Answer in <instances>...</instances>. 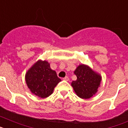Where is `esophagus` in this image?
<instances>
[{
  "label": "esophagus",
  "instance_id": "esophagus-1",
  "mask_svg": "<svg viewBox=\"0 0 128 128\" xmlns=\"http://www.w3.org/2000/svg\"><path fill=\"white\" fill-rule=\"evenodd\" d=\"M63 80H67V81H68V80H69V77H68V76H66V77H64V78H63Z\"/></svg>",
  "mask_w": 128,
  "mask_h": 128
}]
</instances>
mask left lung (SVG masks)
Listing matches in <instances>:
<instances>
[{"instance_id":"obj_1","label":"left lung","mask_w":128,"mask_h":128,"mask_svg":"<svg viewBox=\"0 0 128 128\" xmlns=\"http://www.w3.org/2000/svg\"><path fill=\"white\" fill-rule=\"evenodd\" d=\"M74 74L77 79L72 81V86L79 98L88 99L97 92L102 80L100 75L84 64L78 66Z\"/></svg>"}]
</instances>
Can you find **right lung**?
<instances>
[{"mask_svg": "<svg viewBox=\"0 0 128 128\" xmlns=\"http://www.w3.org/2000/svg\"><path fill=\"white\" fill-rule=\"evenodd\" d=\"M26 84L35 95L45 98L51 95L61 79L47 61L38 60L30 68L25 76Z\"/></svg>", "mask_w": 128, "mask_h": 128, "instance_id": "obj_1", "label": "right lung"}]
</instances>
